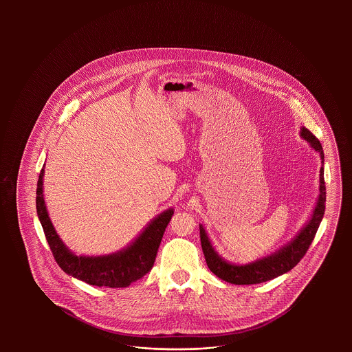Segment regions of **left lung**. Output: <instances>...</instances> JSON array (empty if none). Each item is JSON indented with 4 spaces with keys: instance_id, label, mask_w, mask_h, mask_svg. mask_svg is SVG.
<instances>
[{
    "instance_id": "left-lung-1",
    "label": "left lung",
    "mask_w": 352,
    "mask_h": 352,
    "mask_svg": "<svg viewBox=\"0 0 352 352\" xmlns=\"http://www.w3.org/2000/svg\"><path fill=\"white\" fill-rule=\"evenodd\" d=\"M301 137L309 142V145L320 154L322 166L320 169V195L317 199V204L313 210V214L309 222L303 226L301 232L285 247L279 251L252 261L250 264L239 265L232 264L222 258L218 252L214 250L204 228L199 225L201 230V243L203 254L206 257L207 267L212 274L221 278L225 282L233 285H256L271 280L276 276H280L290 270H293L305 256L309 250L317 229L322 221L324 211H325V182H324V151L320 141L305 127L301 129Z\"/></svg>"
}]
</instances>
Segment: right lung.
Wrapping results in <instances>:
<instances>
[{"mask_svg":"<svg viewBox=\"0 0 352 352\" xmlns=\"http://www.w3.org/2000/svg\"><path fill=\"white\" fill-rule=\"evenodd\" d=\"M45 166L41 170L36 188V210L46 240L58 265L88 285L99 287H127L145 276L153 267L164 232L173 215L168 208L157 215L144 232L124 250L102 256H77L63 244L56 234L43 198Z\"/></svg>","mask_w":352,"mask_h":352,"instance_id":"add662e5","label":"right lung"}]
</instances>
